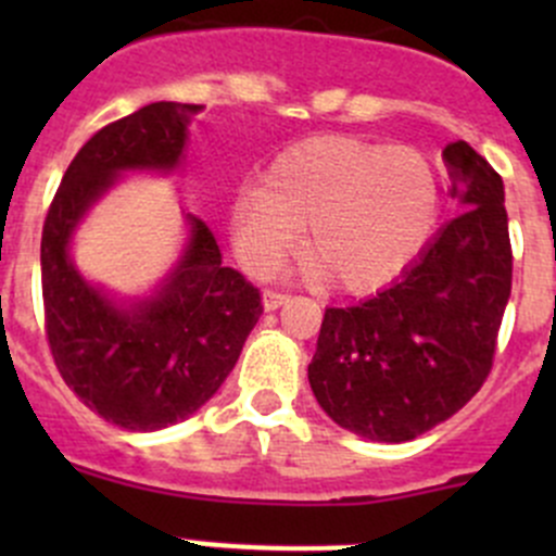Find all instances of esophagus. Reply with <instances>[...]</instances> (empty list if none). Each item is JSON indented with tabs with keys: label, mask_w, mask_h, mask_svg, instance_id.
<instances>
[{
	"label": "esophagus",
	"mask_w": 556,
	"mask_h": 556,
	"mask_svg": "<svg viewBox=\"0 0 556 556\" xmlns=\"http://www.w3.org/2000/svg\"><path fill=\"white\" fill-rule=\"evenodd\" d=\"M285 301H288V295L279 293V290H266V293H263V309L274 312V309H279Z\"/></svg>",
	"instance_id": "1"
}]
</instances>
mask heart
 Here are the masks:
<instances>
[{"instance_id": "1", "label": "heart", "mask_w": 556, "mask_h": 556, "mask_svg": "<svg viewBox=\"0 0 556 556\" xmlns=\"http://www.w3.org/2000/svg\"><path fill=\"white\" fill-rule=\"evenodd\" d=\"M435 166L414 148L325 134L290 144L231 201V233L250 271L268 274L306 228L304 252L339 288L371 290L395 277L433 233Z\"/></svg>"}]
</instances>
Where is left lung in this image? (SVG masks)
<instances>
[{"instance_id": "8db88e82", "label": "left lung", "mask_w": 556, "mask_h": 556, "mask_svg": "<svg viewBox=\"0 0 556 556\" xmlns=\"http://www.w3.org/2000/svg\"><path fill=\"white\" fill-rule=\"evenodd\" d=\"M454 217L401 277L325 309L309 384L350 433L401 444L457 414L492 371L511 295L501 174L468 142L444 148Z\"/></svg>"}]
</instances>
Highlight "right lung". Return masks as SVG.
<instances>
[{"label":"right lung","mask_w":556,"mask_h":556,"mask_svg":"<svg viewBox=\"0 0 556 556\" xmlns=\"http://www.w3.org/2000/svg\"><path fill=\"white\" fill-rule=\"evenodd\" d=\"M201 104L153 102L93 134L61 179L42 226L50 355L70 390L117 428L161 430L204 406L237 366L263 314L261 290L226 266L215 233L188 215L190 239L153 299L117 304L70 257L93 201L131 169L172 172Z\"/></svg>","instance_id":"obj_1"}]
</instances>
